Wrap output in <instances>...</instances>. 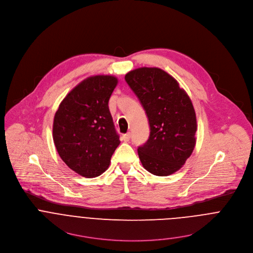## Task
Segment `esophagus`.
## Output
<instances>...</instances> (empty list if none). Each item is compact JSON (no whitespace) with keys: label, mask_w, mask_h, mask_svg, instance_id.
I'll return each mask as SVG.
<instances>
[{"label":"esophagus","mask_w":253,"mask_h":253,"mask_svg":"<svg viewBox=\"0 0 253 253\" xmlns=\"http://www.w3.org/2000/svg\"><path fill=\"white\" fill-rule=\"evenodd\" d=\"M122 139H123L125 142H128V141H129V139H130V133L128 132V133L124 134V135L122 136Z\"/></svg>","instance_id":"esophagus-1"}]
</instances>
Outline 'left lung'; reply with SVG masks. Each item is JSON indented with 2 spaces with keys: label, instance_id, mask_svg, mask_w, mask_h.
I'll return each mask as SVG.
<instances>
[{
  "label": "left lung",
  "instance_id": "8db88e82",
  "mask_svg": "<svg viewBox=\"0 0 253 253\" xmlns=\"http://www.w3.org/2000/svg\"><path fill=\"white\" fill-rule=\"evenodd\" d=\"M125 79L149 119L150 136L138 147L140 161L150 173L169 176L182 168L195 147L192 102L177 80L159 68L133 69Z\"/></svg>",
  "mask_w": 253,
  "mask_h": 253
}]
</instances>
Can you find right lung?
<instances>
[{
  "instance_id": "right-lung-1",
  "label": "right lung",
  "mask_w": 253,
  "mask_h": 253,
  "mask_svg": "<svg viewBox=\"0 0 253 253\" xmlns=\"http://www.w3.org/2000/svg\"><path fill=\"white\" fill-rule=\"evenodd\" d=\"M118 84L112 75H95L79 83L60 103L53 140L59 156L77 174L94 178L109 167L121 141L108 102Z\"/></svg>"
}]
</instances>
